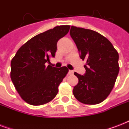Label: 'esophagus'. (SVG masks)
I'll list each match as a JSON object with an SVG mask.
<instances>
[{
    "label": "esophagus",
    "instance_id": "obj_1",
    "mask_svg": "<svg viewBox=\"0 0 129 129\" xmlns=\"http://www.w3.org/2000/svg\"><path fill=\"white\" fill-rule=\"evenodd\" d=\"M74 74V71H72V70H69L68 74L72 75V74Z\"/></svg>",
    "mask_w": 129,
    "mask_h": 129
}]
</instances>
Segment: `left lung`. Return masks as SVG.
Segmentation results:
<instances>
[{
    "label": "left lung",
    "mask_w": 129,
    "mask_h": 129,
    "mask_svg": "<svg viewBox=\"0 0 129 129\" xmlns=\"http://www.w3.org/2000/svg\"><path fill=\"white\" fill-rule=\"evenodd\" d=\"M70 36L82 60L86 73L75 72L78 84L74 87L75 98L85 104L104 101L112 91L119 72L118 53L112 43L98 32L72 26Z\"/></svg>",
    "instance_id": "1"
}]
</instances>
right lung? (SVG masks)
<instances>
[{"instance_id": "obj_1", "label": "right lung", "mask_w": 129, "mask_h": 129, "mask_svg": "<svg viewBox=\"0 0 129 129\" xmlns=\"http://www.w3.org/2000/svg\"><path fill=\"white\" fill-rule=\"evenodd\" d=\"M70 25H60L37 35L22 45L11 63V78L23 100L39 106L50 102L68 72L67 67L50 65L59 39L68 33Z\"/></svg>"}]
</instances>
